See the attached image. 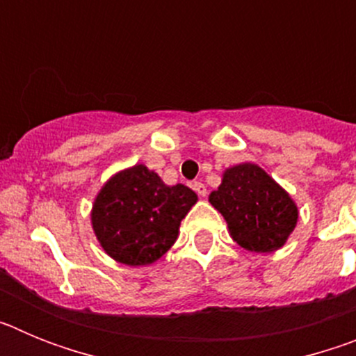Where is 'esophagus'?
<instances>
[{"mask_svg":"<svg viewBox=\"0 0 356 356\" xmlns=\"http://www.w3.org/2000/svg\"><path fill=\"white\" fill-rule=\"evenodd\" d=\"M193 188H194V191H196V193H197V196H201V197H205V196H207V193H209V191H207V187H205V184H203V181H194V184H193Z\"/></svg>","mask_w":356,"mask_h":356,"instance_id":"esophagus-1","label":"esophagus"}]
</instances>
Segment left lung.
I'll list each match as a JSON object with an SVG mask.
<instances>
[{"label": "left lung", "mask_w": 356, "mask_h": 356, "mask_svg": "<svg viewBox=\"0 0 356 356\" xmlns=\"http://www.w3.org/2000/svg\"><path fill=\"white\" fill-rule=\"evenodd\" d=\"M210 203L222 213L238 246L257 253L284 246L298 221L291 196L254 163L228 169Z\"/></svg>", "instance_id": "left-lung-1"}]
</instances>
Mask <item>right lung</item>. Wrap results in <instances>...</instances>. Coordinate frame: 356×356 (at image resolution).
Listing matches in <instances>:
<instances>
[{"label":"right lung","mask_w":356,"mask_h":356,"mask_svg":"<svg viewBox=\"0 0 356 356\" xmlns=\"http://www.w3.org/2000/svg\"><path fill=\"white\" fill-rule=\"evenodd\" d=\"M197 201L194 191L168 187L144 165L115 175L92 207V228L103 250L127 266L159 260L178 237L180 222Z\"/></svg>","instance_id":"1"}]
</instances>
